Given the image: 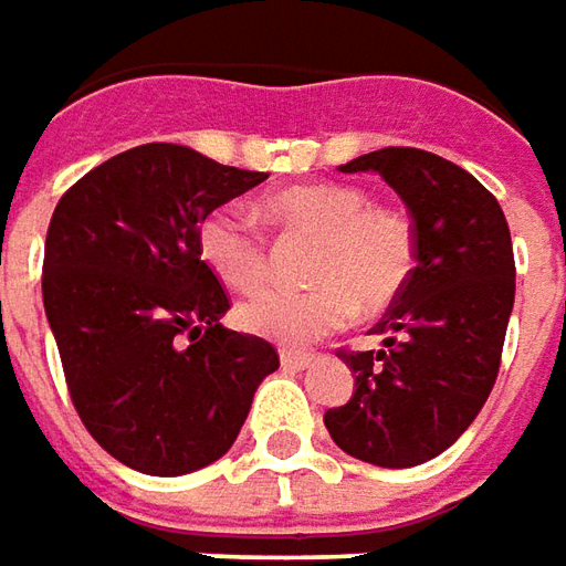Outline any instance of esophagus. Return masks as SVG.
Listing matches in <instances>:
<instances>
[{
  "label": "esophagus",
  "instance_id": "obj_1",
  "mask_svg": "<svg viewBox=\"0 0 566 566\" xmlns=\"http://www.w3.org/2000/svg\"><path fill=\"white\" fill-rule=\"evenodd\" d=\"M313 353H300V349H282V365L287 368H306V365H313Z\"/></svg>",
  "mask_w": 566,
  "mask_h": 566
}]
</instances>
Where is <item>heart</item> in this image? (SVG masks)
I'll list each match as a JSON object with an SVG mask.
<instances>
[{"mask_svg":"<svg viewBox=\"0 0 566 566\" xmlns=\"http://www.w3.org/2000/svg\"><path fill=\"white\" fill-rule=\"evenodd\" d=\"M266 219L284 238H315L306 291H263L238 310L244 332L284 347H306L344 328L356 310L380 313L406 287L418 256L412 219L399 207L371 203L347 182L294 186L272 195ZM198 251L219 282L251 294L269 279V248L234 207L210 210L198 226Z\"/></svg>","mask_w":566,"mask_h":566,"instance_id":"b5f03b06","label":"heart"}]
</instances>
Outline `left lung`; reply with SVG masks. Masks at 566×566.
Listing matches in <instances>:
<instances>
[{"label":"left lung","instance_id":"left-lung-1","mask_svg":"<svg viewBox=\"0 0 566 566\" xmlns=\"http://www.w3.org/2000/svg\"><path fill=\"white\" fill-rule=\"evenodd\" d=\"M340 170L378 172L406 201L418 263L371 328L384 347L340 349L356 390L325 412V428L353 459L412 468L455 443L493 390L514 306L509 222L493 195L440 154L380 148Z\"/></svg>","mask_w":566,"mask_h":566}]
</instances>
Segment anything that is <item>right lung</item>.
Masks as SVG:
<instances>
[{"mask_svg":"<svg viewBox=\"0 0 566 566\" xmlns=\"http://www.w3.org/2000/svg\"><path fill=\"white\" fill-rule=\"evenodd\" d=\"M263 179L151 142L98 164L52 213L42 303L73 409L133 471L222 459L279 368L269 340L219 325L229 294L198 251L203 217Z\"/></svg>","mask_w":566,"mask_h":566,"instance_id":"add662e5","label":"right lung"}]
</instances>
